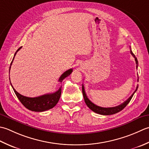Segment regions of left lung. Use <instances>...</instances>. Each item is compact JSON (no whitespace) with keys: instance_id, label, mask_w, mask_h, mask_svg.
<instances>
[{"instance_id":"obj_1","label":"left lung","mask_w":149,"mask_h":149,"mask_svg":"<svg viewBox=\"0 0 149 149\" xmlns=\"http://www.w3.org/2000/svg\"><path fill=\"white\" fill-rule=\"evenodd\" d=\"M130 54H131L133 56V57L134 58L135 61H136V69H138V60H137V58H136V57L135 56L134 53H132L131 49H130ZM138 80H139V78H138ZM138 88V85H137V87H136V89L135 90V91L133 93L132 95L130 96L129 98L126 100L125 102H124L123 104H121L120 105L116 106V107H108V108L100 107V106H98V105H95V104H93V103L91 101H90V100L87 98V96L86 94V92H85L84 85H82V93H83V96H84V98L85 102H86V104L87 105V107H89L91 109V110H92L93 112H95V113H96L97 114H102V115H111V114H116V113H118V112H120L121 110H123V109L126 107L127 105L130 102V100H131L133 95H134V94L136 93V91H137Z\"/></svg>"}]
</instances>
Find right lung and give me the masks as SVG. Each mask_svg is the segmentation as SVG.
<instances>
[{"instance_id": "1", "label": "right lung", "mask_w": 149, "mask_h": 149, "mask_svg": "<svg viewBox=\"0 0 149 149\" xmlns=\"http://www.w3.org/2000/svg\"><path fill=\"white\" fill-rule=\"evenodd\" d=\"M21 48H22V47H19L16 52H15L14 57L13 60H12V62L11 63V65L10 67V71L11 65L14 60V58L15 55H16L17 53L21 49ZM72 72V69H69V70L63 72V73L61 75V77H60L58 81H60V83L62 82L63 79L65 78L66 77H68L69 75H70ZM10 84L12 88H13L15 95H16V96H17V98H19L20 102L22 103L24 107L32 111L42 112V111H47V110H49V109H52L57 104L58 102L60 100V96H61L62 86L60 87L59 88V89L55 93L46 94V95H44L38 97H35V98H29V97L24 96L22 95H20V94H19L16 90L14 89V87H13V86H12L11 81H10Z\"/></svg>"}]
</instances>
